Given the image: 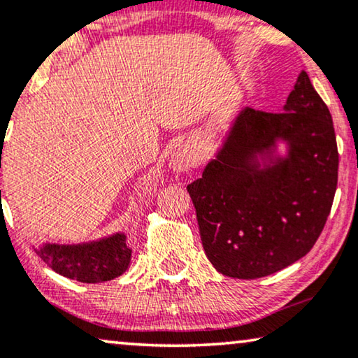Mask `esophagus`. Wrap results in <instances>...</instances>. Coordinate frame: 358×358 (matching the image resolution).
Returning <instances> with one entry per match:
<instances>
[{"label":"esophagus","instance_id":"esophagus-1","mask_svg":"<svg viewBox=\"0 0 358 358\" xmlns=\"http://www.w3.org/2000/svg\"><path fill=\"white\" fill-rule=\"evenodd\" d=\"M195 163H197V156H195V151L189 146H179L178 150L174 151L173 156H171V168L178 173H184L190 168H194Z\"/></svg>","mask_w":358,"mask_h":358}]
</instances>
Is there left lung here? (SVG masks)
<instances>
[{
  "label": "left lung",
  "mask_w": 358,
  "mask_h": 358,
  "mask_svg": "<svg viewBox=\"0 0 358 358\" xmlns=\"http://www.w3.org/2000/svg\"><path fill=\"white\" fill-rule=\"evenodd\" d=\"M280 114L246 107L217 158L187 185L208 261L223 275L261 278L306 256L337 187L331 112L301 71ZM277 139L287 159H272ZM262 155L271 165L261 166Z\"/></svg>",
  "instance_id": "left-lung-1"
}]
</instances>
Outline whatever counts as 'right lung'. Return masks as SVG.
Masks as SVG:
<instances>
[{"mask_svg":"<svg viewBox=\"0 0 358 358\" xmlns=\"http://www.w3.org/2000/svg\"><path fill=\"white\" fill-rule=\"evenodd\" d=\"M36 252L57 273L83 283L112 280L129 268L131 259L124 233L83 244L47 243Z\"/></svg>","mask_w":358,"mask_h":358,"instance_id":"1","label":"right lung"}]
</instances>
